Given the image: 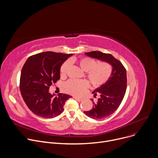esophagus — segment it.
Here are the masks:
<instances>
[{"mask_svg": "<svg viewBox=\"0 0 158 158\" xmlns=\"http://www.w3.org/2000/svg\"><path fill=\"white\" fill-rule=\"evenodd\" d=\"M74 98L76 101H79V102H81V101H82V99L79 98H77V97H74Z\"/></svg>", "mask_w": 158, "mask_h": 158, "instance_id": "34e87169", "label": "esophagus"}]
</instances>
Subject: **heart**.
Here are the masks:
<instances>
[{
    "mask_svg": "<svg viewBox=\"0 0 158 158\" xmlns=\"http://www.w3.org/2000/svg\"><path fill=\"white\" fill-rule=\"evenodd\" d=\"M76 62L81 68L86 72V77L93 87H100L106 84L110 79L112 69L110 64L106 62L98 63L96 60L89 57L79 59L71 58L64 62L60 67V75L64 77L69 71L71 64ZM88 87L87 81L70 79L64 84V91L71 94L79 96Z\"/></svg>",
    "mask_w": 158,
    "mask_h": 158,
    "instance_id": "b5f03b06",
    "label": "heart"
}]
</instances>
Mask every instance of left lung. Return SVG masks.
<instances>
[{"label": "left lung", "instance_id": "8db88e82", "mask_svg": "<svg viewBox=\"0 0 158 158\" xmlns=\"http://www.w3.org/2000/svg\"><path fill=\"white\" fill-rule=\"evenodd\" d=\"M88 56L106 61L112 66V75L108 81L93 93L94 97L99 96L97 102L93 103V109L84 111L88 117L94 119L106 118L114 112L120 106L127 87L126 70L123 64L110 54L100 51L85 53Z\"/></svg>", "mask_w": 158, "mask_h": 158}]
</instances>
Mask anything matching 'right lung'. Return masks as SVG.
Listing matches in <instances>:
<instances>
[{
    "label": "right lung",
    "instance_id": "1",
    "mask_svg": "<svg viewBox=\"0 0 158 158\" xmlns=\"http://www.w3.org/2000/svg\"><path fill=\"white\" fill-rule=\"evenodd\" d=\"M72 54L45 52L30 56L22 69L20 93L28 108L35 115L53 118L64 111L65 101L72 98L65 94L54 96L49 87L60 79V67Z\"/></svg>",
    "mask_w": 158,
    "mask_h": 158
}]
</instances>
